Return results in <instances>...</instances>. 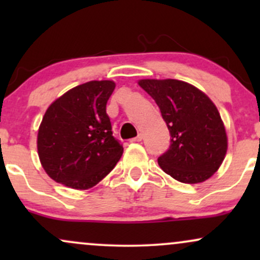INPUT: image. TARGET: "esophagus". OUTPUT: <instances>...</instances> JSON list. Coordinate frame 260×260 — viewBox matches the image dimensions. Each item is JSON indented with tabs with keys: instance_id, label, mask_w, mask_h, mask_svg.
I'll use <instances>...</instances> for the list:
<instances>
[{
	"instance_id": "1",
	"label": "esophagus",
	"mask_w": 260,
	"mask_h": 260,
	"mask_svg": "<svg viewBox=\"0 0 260 260\" xmlns=\"http://www.w3.org/2000/svg\"><path fill=\"white\" fill-rule=\"evenodd\" d=\"M143 139V136L142 134H138V136L136 137V138H133V139H131V143H136V142H140V140Z\"/></svg>"
}]
</instances>
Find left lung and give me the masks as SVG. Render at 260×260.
Masks as SVG:
<instances>
[{
  "label": "left lung",
  "instance_id": "8db88e82",
  "mask_svg": "<svg viewBox=\"0 0 260 260\" xmlns=\"http://www.w3.org/2000/svg\"><path fill=\"white\" fill-rule=\"evenodd\" d=\"M168 124L171 144L157 159L160 168L183 183H199L219 170L228 136L216 106L198 88L177 79H142Z\"/></svg>",
  "mask_w": 260,
  "mask_h": 260
}]
</instances>
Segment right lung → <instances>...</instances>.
Segmentation results:
<instances>
[{"label":"right lung","instance_id":"obj_1","mask_svg":"<svg viewBox=\"0 0 260 260\" xmlns=\"http://www.w3.org/2000/svg\"><path fill=\"white\" fill-rule=\"evenodd\" d=\"M116 84L91 80L64 92L45 112L38 154L46 174L74 189L94 187L111 172L123 147L112 136L106 104Z\"/></svg>","mask_w":260,"mask_h":260}]
</instances>
